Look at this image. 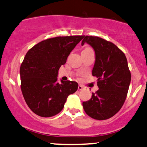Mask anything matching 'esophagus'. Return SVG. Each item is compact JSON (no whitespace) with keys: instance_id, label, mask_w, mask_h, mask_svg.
Listing matches in <instances>:
<instances>
[{"instance_id":"obj_1","label":"esophagus","mask_w":147,"mask_h":147,"mask_svg":"<svg viewBox=\"0 0 147 147\" xmlns=\"http://www.w3.org/2000/svg\"><path fill=\"white\" fill-rule=\"evenodd\" d=\"M78 89V90H82V89H83V87H82V85H80V84H79Z\"/></svg>"}]
</instances>
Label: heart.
Returning a JSON list of instances; mask_svg holds the SVG:
<instances>
[{"label":"heart","instance_id":"obj_1","mask_svg":"<svg viewBox=\"0 0 147 147\" xmlns=\"http://www.w3.org/2000/svg\"><path fill=\"white\" fill-rule=\"evenodd\" d=\"M91 49V48H89V47H87V48H86L85 49Z\"/></svg>","mask_w":147,"mask_h":147}]
</instances>
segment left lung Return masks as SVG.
<instances>
[{
	"mask_svg": "<svg viewBox=\"0 0 147 147\" xmlns=\"http://www.w3.org/2000/svg\"><path fill=\"white\" fill-rule=\"evenodd\" d=\"M86 42L96 54L92 75L98 78L99 89L82 106L91 118L107 120L116 114L125 101L131 82L128 63L125 53L113 43L89 36H84L82 46Z\"/></svg>",
	"mask_w": 147,
	"mask_h": 147,
	"instance_id": "obj_1",
	"label": "left lung"
}]
</instances>
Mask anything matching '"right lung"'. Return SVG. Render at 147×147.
Segmentation results:
<instances>
[{"instance_id": "1", "label": "right lung", "mask_w": 147, "mask_h": 147, "mask_svg": "<svg viewBox=\"0 0 147 147\" xmlns=\"http://www.w3.org/2000/svg\"><path fill=\"white\" fill-rule=\"evenodd\" d=\"M84 36L56 37L41 41L26 53L20 68L21 91L32 111L48 118L63 110L67 98L77 91L74 81L58 82V70Z\"/></svg>"}]
</instances>
